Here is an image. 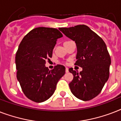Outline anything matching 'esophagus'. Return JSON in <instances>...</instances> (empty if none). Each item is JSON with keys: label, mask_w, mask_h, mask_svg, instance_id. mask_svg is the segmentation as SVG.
Returning a JSON list of instances; mask_svg holds the SVG:
<instances>
[{"label": "esophagus", "mask_w": 121, "mask_h": 121, "mask_svg": "<svg viewBox=\"0 0 121 121\" xmlns=\"http://www.w3.org/2000/svg\"><path fill=\"white\" fill-rule=\"evenodd\" d=\"M65 72H66V73H68V68H66V69H65Z\"/></svg>", "instance_id": "obj_1"}]
</instances>
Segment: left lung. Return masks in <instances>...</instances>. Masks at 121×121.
Here are the masks:
<instances>
[{"mask_svg": "<svg viewBox=\"0 0 121 121\" xmlns=\"http://www.w3.org/2000/svg\"><path fill=\"white\" fill-rule=\"evenodd\" d=\"M59 30L75 42V65L82 68L80 73L69 68L73 75V79L69 83L71 92L82 100H90L100 93L109 79L111 60L107 46L87 26L61 27Z\"/></svg>", "mask_w": 121, "mask_h": 121, "instance_id": "left-lung-1", "label": "left lung"}]
</instances>
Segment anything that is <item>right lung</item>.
<instances>
[{
	"label": "right lung",
	"instance_id": "right-lung-1",
	"mask_svg": "<svg viewBox=\"0 0 121 121\" xmlns=\"http://www.w3.org/2000/svg\"><path fill=\"white\" fill-rule=\"evenodd\" d=\"M63 35L55 28L39 27L24 37L15 58L17 78L24 94L31 100L40 103L54 94L57 83L65 73L61 65L49 70L46 61L52 57L53 48Z\"/></svg>",
	"mask_w": 121,
	"mask_h": 121
}]
</instances>
